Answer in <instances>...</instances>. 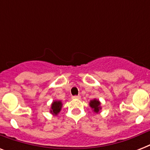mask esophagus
<instances>
[{
    "instance_id": "esophagus-1",
    "label": "esophagus",
    "mask_w": 150,
    "mask_h": 150,
    "mask_svg": "<svg viewBox=\"0 0 150 150\" xmlns=\"http://www.w3.org/2000/svg\"><path fill=\"white\" fill-rule=\"evenodd\" d=\"M81 98V96H73L72 99L73 100H79V99Z\"/></svg>"
}]
</instances>
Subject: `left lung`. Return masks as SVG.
Instances as JSON below:
<instances>
[{
  "instance_id": "8db88e82",
  "label": "left lung",
  "mask_w": 150,
  "mask_h": 150,
  "mask_svg": "<svg viewBox=\"0 0 150 150\" xmlns=\"http://www.w3.org/2000/svg\"><path fill=\"white\" fill-rule=\"evenodd\" d=\"M90 107L93 109V111L94 112H98L100 109V103L99 100H91V102H90Z\"/></svg>"
}]
</instances>
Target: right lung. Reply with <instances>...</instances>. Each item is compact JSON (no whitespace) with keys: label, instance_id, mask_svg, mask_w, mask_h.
Instances as JSON below:
<instances>
[{"label":"right lung","instance_id":"right-lung-1","mask_svg":"<svg viewBox=\"0 0 150 150\" xmlns=\"http://www.w3.org/2000/svg\"><path fill=\"white\" fill-rule=\"evenodd\" d=\"M61 105H62V103H61V101H54V102L52 103V114H55V115H57V114H58L61 109Z\"/></svg>","mask_w":150,"mask_h":150}]
</instances>
